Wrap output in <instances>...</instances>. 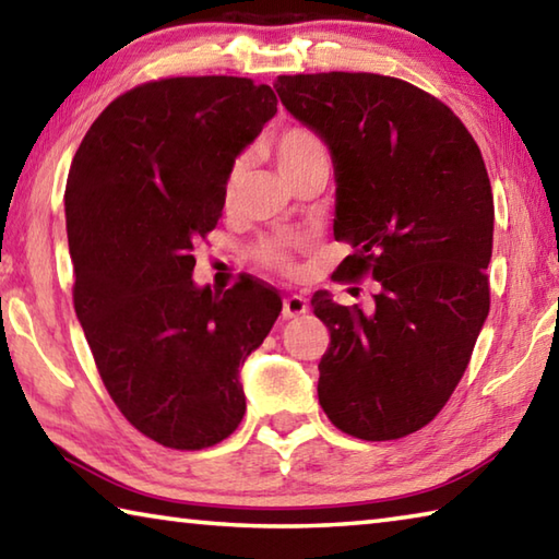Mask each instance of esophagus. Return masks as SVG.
Here are the masks:
<instances>
[{
  "label": "esophagus",
  "mask_w": 559,
  "mask_h": 559,
  "mask_svg": "<svg viewBox=\"0 0 559 559\" xmlns=\"http://www.w3.org/2000/svg\"><path fill=\"white\" fill-rule=\"evenodd\" d=\"M308 312V300L302 296H286L283 298V318L290 320V318H298V314H306Z\"/></svg>",
  "instance_id": "esophagus-1"
}]
</instances>
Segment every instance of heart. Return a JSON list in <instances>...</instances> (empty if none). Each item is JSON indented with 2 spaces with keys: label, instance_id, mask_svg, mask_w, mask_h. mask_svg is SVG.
Returning a JSON list of instances; mask_svg holds the SVG:
<instances>
[{
  "label": "heart",
  "instance_id": "heart-1",
  "mask_svg": "<svg viewBox=\"0 0 559 559\" xmlns=\"http://www.w3.org/2000/svg\"><path fill=\"white\" fill-rule=\"evenodd\" d=\"M269 151L273 158L278 160V168L283 170V176L288 180L298 174V170L306 168L308 164L318 158L328 156V148H324V141L314 134L312 129L293 124V127H283L278 129L266 141ZM247 168H249V158L241 154L231 158V164L227 168L225 176V200L231 202L237 195V190L241 188V182L247 178ZM302 249V239L298 235H271L257 241L253 247V259H257L263 269L278 271V273H290L296 271V253Z\"/></svg>",
  "mask_w": 559,
  "mask_h": 559
}]
</instances>
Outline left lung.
<instances>
[{
  "mask_svg": "<svg viewBox=\"0 0 559 559\" xmlns=\"http://www.w3.org/2000/svg\"><path fill=\"white\" fill-rule=\"evenodd\" d=\"M273 87L332 151L334 239L354 249L332 278L377 281L369 312L328 293L310 300L330 330L320 405L352 438H405L450 401L489 314L493 195L481 151L448 105L399 78L278 75Z\"/></svg>",
  "mask_w": 559,
  "mask_h": 559,
  "instance_id": "1",
  "label": "left lung"
}]
</instances>
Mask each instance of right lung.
Here are the masks:
<instances>
[{
  "label": "right lung",
  "mask_w": 559,
  "mask_h": 559,
  "mask_svg": "<svg viewBox=\"0 0 559 559\" xmlns=\"http://www.w3.org/2000/svg\"><path fill=\"white\" fill-rule=\"evenodd\" d=\"M249 78H160L105 107L66 186L73 302L121 415L170 450H205L237 430L239 367L266 340L278 293L239 276L192 283V249L217 227L225 176L276 115Z\"/></svg>",
  "instance_id": "1"
}]
</instances>
